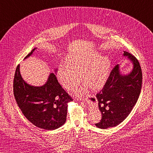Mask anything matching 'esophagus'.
Instances as JSON below:
<instances>
[{"label": "esophagus", "mask_w": 153, "mask_h": 153, "mask_svg": "<svg viewBox=\"0 0 153 153\" xmlns=\"http://www.w3.org/2000/svg\"><path fill=\"white\" fill-rule=\"evenodd\" d=\"M87 101H88V100H86V102H87ZM81 103H83V102H81Z\"/></svg>", "instance_id": "1"}]
</instances>
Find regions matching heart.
Instances as JSON below:
<instances>
[{
    "label": "heart",
    "mask_w": 153,
    "mask_h": 153,
    "mask_svg": "<svg viewBox=\"0 0 153 153\" xmlns=\"http://www.w3.org/2000/svg\"><path fill=\"white\" fill-rule=\"evenodd\" d=\"M68 65L62 64L58 67L57 76L65 89H70L82 80L86 85L75 87L73 92L76 96H82L87 91V85L94 91L102 89L108 79L110 61L107 56H101L97 51L71 55Z\"/></svg>",
    "instance_id": "obj_1"
}]
</instances>
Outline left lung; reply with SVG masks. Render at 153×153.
<instances>
[{"label":"left lung","instance_id":"8db88e82","mask_svg":"<svg viewBox=\"0 0 153 153\" xmlns=\"http://www.w3.org/2000/svg\"><path fill=\"white\" fill-rule=\"evenodd\" d=\"M123 55L131 62V71L128 74H122L120 64L116 65L103 89L96 95L102 118L95 125L100 129L112 128L122 122L130 114L140 95L142 85L140 64L137 58L128 52L123 51Z\"/></svg>","mask_w":153,"mask_h":153}]
</instances>
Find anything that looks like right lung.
<instances>
[{"mask_svg": "<svg viewBox=\"0 0 153 153\" xmlns=\"http://www.w3.org/2000/svg\"><path fill=\"white\" fill-rule=\"evenodd\" d=\"M36 48H34L24 59L31 56ZM54 71L56 73L57 69ZM13 87L19 108L34 126L47 130H54L66 122L68 103L73 99L60 85L54 73L50 74L43 85H31L23 79L18 65Z\"/></svg>", "mask_w": 153, "mask_h": 153, "instance_id": "add662e5", "label": "right lung"}]
</instances>
